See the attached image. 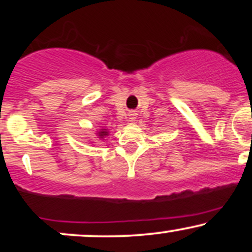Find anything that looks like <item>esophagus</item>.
Returning a JSON list of instances; mask_svg holds the SVG:
<instances>
[{"instance_id":"obj_1","label":"esophagus","mask_w":252,"mask_h":252,"mask_svg":"<svg viewBox=\"0 0 252 252\" xmlns=\"http://www.w3.org/2000/svg\"><path fill=\"white\" fill-rule=\"evenodd\" d=\"M130 116H131L132 120H134V118H135V114H131V115H130Z\"/></svg>"}]
</instances>
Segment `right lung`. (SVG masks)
<instances>
[{"instance_id": "right-lung-1", "label": "right lung", "mask_w": 252, "mask_h": 252, "mask_svg": "<svg viewBox=\"0 0 252 252\" xmlns=\"http://www.w3.org/2000/svg\"><path fill=\"white\" fill-rule=\"evenodd\" d=\"M105 135H108V132H106L105 130H102V131L99 132V136H100V137H103V136H105Z\"/></svg>"}]
</instances>
